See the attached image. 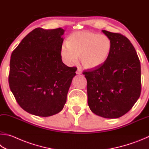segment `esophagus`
Wrapping results in <instances>:
<instances>
[{
    "instance_id": "34e87169",
    "label": "esophagus",
    "mask_w": 149,
    "mask_h": 149,
    "mask_svg": "<svg viewBox=\"0 0 149 149\" xmlns=\"http://www.w3.org/2000/svg\"><path fill=\"white\" fill-rule=\"evenodd\" d=\"M76 73H77V74H82V70H81V69H80V67H78V69H77V70Z\"/></svg>"
}]
</instances>
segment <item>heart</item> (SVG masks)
<instances>
[{"label":"heart","instance_id":"b5f03b06","mask_svg":"<svg viewBox=\"0 0 149 149\" xmlns=\"http://www.w3.org/2000/svg\"><path fill=\"white\" fill-rule=\"evenodd\" d=\"M113 44L105 35H100L89 31H77L67 38V44H63L60 55L68 65L76 64L80 56L81 64L86 69H95L105 63L110 56Z\"/></svg>","mask_w":149,"mask_h":149}]
</instances>
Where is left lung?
I'll use <instances>...</instances> for the list:
<instances>
[{
	"label": "left lung",
	"mask_w": 149,
	"mask_h": 149,
	"mask_svg": "<svg viewBox=\"0 0 149 149\" xmlns=\"http://www.w3.org/2000/svg\"><path fill=\"white\" fill-rule=\"evenodd\" d=\"M113 48L102 66L84 72L88 106L93 113L117 118L127 113L141 94V65L135 48L126 36L103 30Z\"/></svg>",
	"instance_id": "left-lung-1"
}]
</instances>
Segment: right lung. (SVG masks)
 Masks as SVG:
<instances>
[{
	"instance_id": "1",
	"label": "right lung",
	"mask_w": 149,
	"mask_h": 149,
	"mask_svg": "<svg viewBox=\"0 0 149 149\" xmlns=\"http://www.w3.org/2000/svg\"><path fill=\"white\" fill-rule=\"evenodd\" d=\"M64 32L61 28H36L11 55L10 88L21 107L33 115H54L66 103L77 70L62 62Z\"/></svg>"
}]
</instances>
